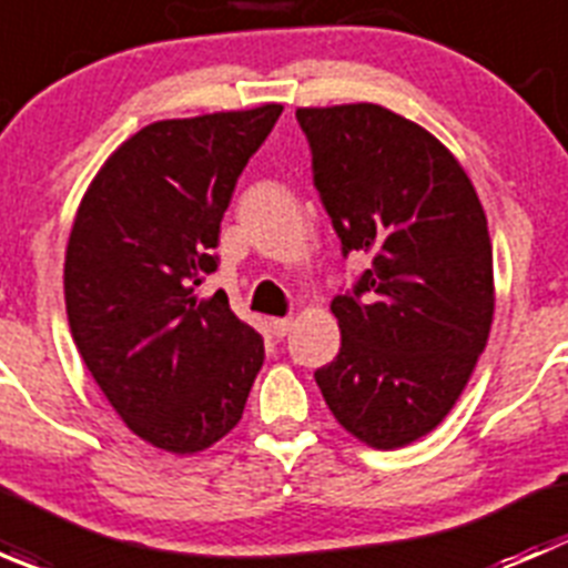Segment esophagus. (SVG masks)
Segmentation results:
<instances>
[{
  "instance_id": "34e87169",
  "label": "esophagus",
  "mask_w": 568,
  "mask_h": 568,
  "mask_svg": "<svg viewBox=\"0 0 568 568\" xmlns=\"http://www.w3.org/2000/svg\"><path fill=\"white\" fill-rule=\"evenodd\" d=\"M288 329H291V318H274L272 321V332L277 337H285L288 335Z\"/></svg>"
}]
</instances>
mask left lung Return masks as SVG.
Instances as JSON below:
<instances>
[{"label": "left lung", "instance_id": "1", "mask_svg": "<svg viewBox=\"0 0 568 568\" xmlns=\"http://www.w3.org/2000/svg\"><path fill=\"white\" fill-rule=\"evenodd\" d=\"M313 183L343 255L365 252L332 300L341 352L316 371L335 420L379 450L445 420L495 313L486 214L454 153L379 104L296 109Z\"/></svg>", "mask_w": 568, "mask_h": 568}]
</instances>
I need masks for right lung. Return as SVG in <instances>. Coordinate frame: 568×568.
<instances>
[{"mask_svg":"<svg viewBox=\"0 0 568 568\" xmlns=\"http://www.w3.org/2000/svg\"><path fill=\"white\" fill-rule=\"evenodd\" d=\"M283 106L159 120L84 192L65 250L73 343L120 420L156 448L197 454L242 420L263 337L197 300L239 175Z\"/></svg>","mask_w":568,"mask_h":568,"instance_id":"obj_1","label":"right lung"}]
</instances>
